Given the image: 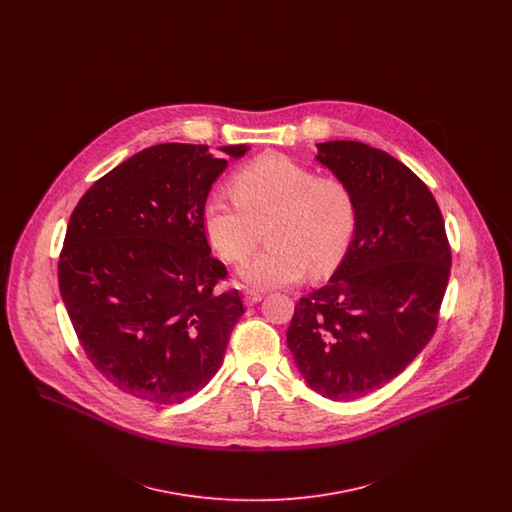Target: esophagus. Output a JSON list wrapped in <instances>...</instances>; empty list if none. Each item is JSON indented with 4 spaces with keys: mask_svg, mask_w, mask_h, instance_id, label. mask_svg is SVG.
<instances>
[{
    "mask_svg": "<svg viewBox=\"0 0 512 512\" xmlns=\"http://www.w3.org/2000/svg\"><path fill=\"white\" fill-rule=\"evenodd\" d=\"M263 293L255 292V290H247L244 293V303L247 307H251V305H255V303H259V301H263Z\"/></svg>",
    "mask_w": 512,
    "mask_h": 512,
    "instance_id": "34e87169",
    "label": "esophagus"
}]
</instances>
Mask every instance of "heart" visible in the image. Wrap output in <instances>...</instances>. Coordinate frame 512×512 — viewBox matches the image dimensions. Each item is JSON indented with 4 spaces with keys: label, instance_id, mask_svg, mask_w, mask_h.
I'll use <instances>...</instances> for the list:
<instances>
[{
    "label": "heart",
    "instance_id": "heart-1",
    "mask_svg": "<svg viewBox=\"0 0 512 512\" xmlns=\"http://www.w3.org/2000/svg\"><path fill=\"white\" fill-rule=\"evenodd\" d=\"M234 197L215 194L203 205L209 242L228 263H240L268 224L270 247L238 270L259 290L290 286L307 270L328 274L345 255L357 228L355 195L338 178L317 172L280 153L251 161L232 178Z\"/></svg>",
    "mask_w": 512,
    "mask_h": 512
}]
</instances>
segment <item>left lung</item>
Here are the masks:
<instances>
[{"mask_svg": "<svg viewBox=\"0 0 512 512\" xmlns=\"http://www.w3.org/2000/svg\"><path fill=\"white\" fill-rule=\"evenodd\" d=\"M317 149L355 195L357 228L328 284L295 305L286 340L313 390L351 401L386 386L434 336L451 249L434 195L401 161L361 142Z\"/></svg>", "mask_w": 512, "mask_h": 512, "instance_id": "left-lung-1", "label": "left lung"}]
</instances>
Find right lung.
<instances>
[{
	"mask_svg": "<svg viewBox=\"0 0 512 512\" xmlns=\"http://www.w3.org/2000/svg\"><path fill=\"white\" fill-rule=\"evenodd\" d=\"M240 159L249 146H222ZM228 165L209 146L159 144L82 195L59 257V292L92 365L119 390L159 405L205 388L244 315L215 293L203 205Z\"/></svg>",
	"mask_w": 512,
	"mask_h": 512,
	"instance_id": "obj_1",
	"label": "right lung"
}]
</instances>
